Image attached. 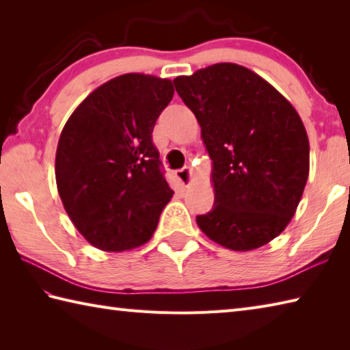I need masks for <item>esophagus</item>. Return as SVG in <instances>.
Returning <instances> with one entry per match:
<instances>
[{
    "mask_svg": "<svg viewBox=\"0 0 350 350\" xmlns=\"http://www.w3.org/2000/svg\"><path fill=\"white\" fill-rule=\"evenodd\" d=\"M191 176H192L191 168H180V170L176 171L177 180H179V182L183 185V187H189L191 182H192Z\"/></svg>",
    "mask_w": 350,
    "mask_h": 350,
    "instance_id": "1",
    "label": "esophagus"
}]
</instances>
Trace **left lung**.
<instances>
[{"mask_svg":"<svg viewBox=\"0 0 350 350\" xmlns=\"http://www.w3.org/2000/svg\"><path fill=\"white\" fill-rule=\"evenodd\" d=\"M173 83L212 159L215 204L198 215V227L228 250L263 247L287 227L308 179L310 144L299 114L267 81L234 63Z\"/></svg>","mask_w":350,"mask_h":350,"instance_id":"1","label":"left lung"}]
</instances>
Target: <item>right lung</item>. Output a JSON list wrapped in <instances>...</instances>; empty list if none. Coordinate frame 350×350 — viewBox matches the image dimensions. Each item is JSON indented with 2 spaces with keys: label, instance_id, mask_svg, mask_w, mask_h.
<instances>
[{
  "label": "right lung",
  "instance_id": "obj_1",
  "mask_svg": "<svg viewBox=\"0 0 350 350\" xmlns=\"http://www.w3.org/2000/svg\"><path fill=\"white\" fill-rule=\"evenodd\" d=\"M170 79L126 73L102 84L64 124L55 179L78 232L102 251L150 239L173 197L152 132L173 99Z\"/></svg>",
  "mask_w": 350,
  "mask_h": 350
}]
</instances>
